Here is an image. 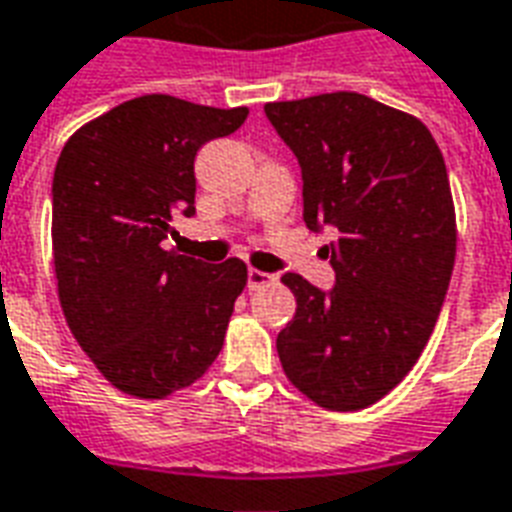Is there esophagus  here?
I'll return each instance as SVG.
<instances>
[{"mask_svg":"<svg viewBox=\"0 0 512 512\" xmlns=\"http://www.w3.org/2000/svg\"><path fill=\"white\" fill-rule=\"evenodd\" d=\"M276 276L274 274H266V271H257V268H249L246 271V282H249V287L255 290V287H263V285H271Z\"/></svg>","mask_w":512,"mask_h":512,"instance_id":"1","label":"esophagus"}]
</instances>
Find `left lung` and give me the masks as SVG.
Wrapping results in <instances>:
<instances>
[{"label": "left lung", "instance_id": "obj_1", "mask_svg": "<svg viewBox=\"0 0 512 512\" xmlns=\"http://www.w3.org/2000/svg\"><path fill=\"white\" fill-rule=\"evenodd\" d=\"M301 165L304 222L333 230L336 282L285 274L295 317L282 369L325 410H363L410 372L445 304L456 260L448 168L426 124L358 92L268 102Z\"/></svg>", "mask_w": 512, "mask_h": 512}]
</instances>
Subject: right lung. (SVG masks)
Wrapping results in <instances>:
<instances>
[{
  "mask_svg": "<svg viewBox=\"0 0 512 512\" xmlns=\"http://www.w3.org/2000/svg\"><path fill=\"white\" fill-rule=\"evenodd\" d=\"M246 108L146 94L83 124L54 170V268L70 331L102 377L138 399L187 388L217 361L246 266L165 252L195 214V157Z\"/></svg>",
  "mask_w": 512,
  "mask_h": 512,
  "instance_id": "add662e5",
  "label": "right lung"
}]
</instances>
